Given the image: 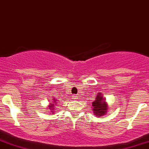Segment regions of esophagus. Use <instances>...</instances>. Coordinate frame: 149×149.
<instances>
[{"label": "esophagus", "instance_id": "esophagus-1", "mask_svg": "<svg viewBox=\"0 0 149 149\" xmlns=\"http://www.w3.org/2000/svg\"><path fill=\"white\" fill-rule=\"evenodd\" d=\"M72 98H73V100H78V99H79V96H78L77 95H72Z\"/></svg>", "mask_w": 149, "mask_h": 149}]
</instances>
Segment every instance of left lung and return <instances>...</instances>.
Wrapping results in <instances>:
<instances>
[{"label": "left lung", "mask_w": 149, "mask_h": 149, "mask_svg": "<svg viewBox=\"0 0 149 149\" xmlns=\"http://www.w3.org/2000/svg\"><path fill=\"white\" fill-rule=\"evenodd\" d=\"M92 106L93 113L97 116H104L108 112V104H106V102L103 99V96L100 93H98L96 100L92 102Z\"/></svg>", "instance_id": "obj_1"}]
</instances>
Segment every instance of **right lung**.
I'll return each instance as SVG.
<instances>
[{
    "mask_svg": "<svg viewBox=\"0 0 149 149\" xmlns=\"http://www.w3.org/2000/svg\"><path fill=\"white\" fill-rule=\"evenodd\" d=\"M54 102H53V103H56V101L54 100ZM55 105H56V104H50L49 105V108L50 110H51L52 113H53V112H54V111H54V108H54V107H55Z\"/></svg>",
    "mask_w": 149,
    "mask_h": 149,
    "instance_id": "right-lung-1",
    "label": "right lung"
}]
</instances>
